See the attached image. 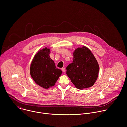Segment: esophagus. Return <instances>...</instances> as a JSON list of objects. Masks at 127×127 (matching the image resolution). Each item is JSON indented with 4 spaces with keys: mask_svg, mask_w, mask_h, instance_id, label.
I'll return each instance as SVG.
<instances>
[{
    "mask_svg": "<svg viewBox=\"0 0 127 127\" xmlns=\"http://www.w3.org/2000/svg\"><path fill=\"white\" fill-rule=\"evenodd\" d=\"M61 70L63 71V72H65V71H66V69H65V68H62L61 69Z\"/></svg>",
    "mask_w": 127,
    "mask_h": 127,
    "instance_id": "obj_1",
    "label": "esophagus"
}]
</instances>
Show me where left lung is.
<instances>
[{
  "instance_id": "1",
  "label": "left lung",
  "mask_w": 127,
  "mask_h": 127,
  "mask_svg": "<svg viewBox=\"0 0 127 127\" xmlns=\"http://www.w3.org/2000/svg\"><path fill=\"white\" fill-rule=\"evenodd\" d=\"M73 61L67 67V74L74 86L80 90L92 87L96 82L99 66L91 51L86 46L73 52Z\"/></svg>"
}]
</instances>
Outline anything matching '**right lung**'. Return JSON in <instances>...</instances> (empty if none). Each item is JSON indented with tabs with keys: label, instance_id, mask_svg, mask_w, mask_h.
<instances>
[{
	"label": "right lung",
	"instance_id": "1",
	"mask_svg": "<svg viewBox=\"0 0 127 127\" xmlns=\"http://www.w3.org/2000/svg\"><path fill=\"white\" fill-rule=\"evenodd\" d=\"M51 50L45 47L33 57L30 65V74L36 84L44 89L55 86L62 71L56 67L51 58Z\"/></svg>",
	"mask_w": 127,
	"mask_h": 127
}]
</instances>
